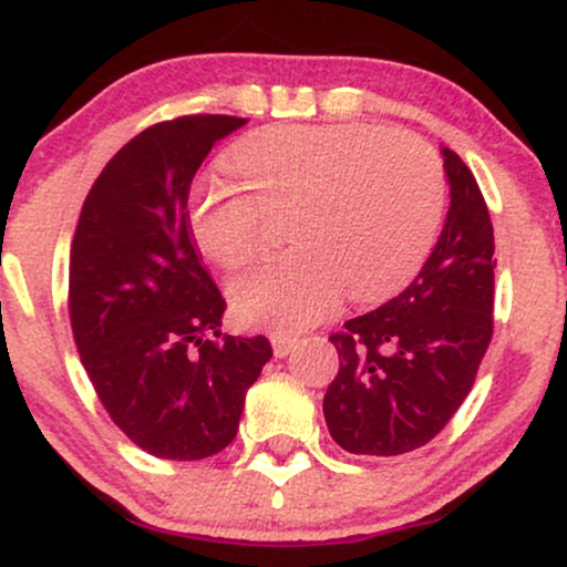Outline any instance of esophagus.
<instances>
[{"mask_svg": "<svg viewBox=\"0 0 567 567\" xmlns=\"http://www.w3.org/2000/svg\"><path fill=\"white\" fill-rule=\"evenodd\" d=\"M271 338V347H275V354L277 357H288L292 349H296L298 338L290 336V333H282V330H275V333L269 336Z\"/></svg>", "mask_w": 567, "mask_h": 567, "instance_id": "34e87169", "label": "esophagus"}]
</instances>
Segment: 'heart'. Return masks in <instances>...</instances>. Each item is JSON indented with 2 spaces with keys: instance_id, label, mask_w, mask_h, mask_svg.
Masks as SVG:
<instances>
[{
  "instance_id": "heart-1",
  "label": "heart",
  "mask_w": 567,
  "mask_h": 567,
  "mask_svg": "<svg viewBox=\"0 0 567 567\" xmlns=\"http://www.w3.org/2000/svg\"><path fill=\"white\" fill-rule=\"evenodd\" d=\"M245 188L205 178L194 188V243L224 269L269 245L266 213H285L296 247L231 282L247 324L301 330L341 292L373 303L419 275L445 210V171L426 141L379 125H277L234 154Z\"/></svg>"
}]
</instances>
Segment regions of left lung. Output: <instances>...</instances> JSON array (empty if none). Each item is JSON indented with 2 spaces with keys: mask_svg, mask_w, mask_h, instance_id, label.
<instances>
[{
  "mask_svg": "<svg viewBox=\"0 0 567 567\" xmlns=\"http://www.w3.org/2000/svg\"><path fill=\"white\" fill-rule=\"evenodd\" d=\"M442 154L451 210L424 269L330 336L341 365L322 410L349 453L400 455L437 437L472 392L493 338V224L464 159Z\"/></svg>",
  "mask_w": 567,
  "mask_h": 567,
  "instance_id": "1",
  "label": "left lung"
}]
</instances>
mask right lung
<instances>
[{"mask_svg":"<svg viewBox=\"0 0 567 567\" xmlns=\"http://www.w3.org/2000/svg\"><path fill=\"white\" fill-rule=\"evenodd\" d=\"M229 114L157 122L109 159L84 199L69 261V320L112 421L157 458L224 451L245 392L271 360L266 336H220L226 298L188 231V188Z\"/></svg>","mask_w":567,"mask_h":567,"instance_id":"1","label":"right lung"}]
</instances>
